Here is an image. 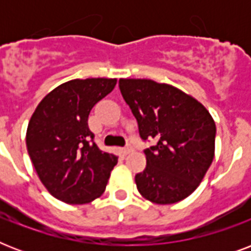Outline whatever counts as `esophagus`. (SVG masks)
<instances>
[{
  "instance_id": "obj_1",
  "label": "esophagus",
  "mask_w": 251,
  "mask_h": 251,
  "mask_svg": "<svg viewBox=\"0 0 251 251\" xmlns=\"http://www.w3.org/2000/svg\"><path fill=\"white\" fill-rule=\"evenodd\" d=\"M131 152V147H125V149H122V153H124V155H129V153Z\"/></svg>"
}]
</instances>
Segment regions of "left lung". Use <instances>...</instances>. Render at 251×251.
<instances>
[{
    "label": "left lung",
    "mask_w": 251,
    "mask_h": 251,
    "mask_svg": "<svg viewBox=\"0 0 251 251\" xmlns=\"http://www.w3.org/2000/svg\"><path fill=\"white\" fill-rule=\"evenodd\" d=\"M120 90L137 118L145 150V171L135 176L138 191L157 204L179 202L202 182L215 155L214 118L193 96L151 79H120Z\"/></svg>",
    "instance_id": "1"
}]
</instances>
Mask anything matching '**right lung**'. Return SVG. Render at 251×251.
<instances>
[{
  "mask_svg": "<svg viewBox=\"0 0 251 251\" xmlns=\"http://www.w3.org/2000/svg\"><path fill=\"white\" fill-rule=\"evenodd\" d=\"M117 79L87 78L60 84L45 96L28 122L25 145L47 190L62 202L83 204L105 190L117 156L94 142L88 114L113 91Z\"/></svg>",
  "mask_w": 251,
  "mask_h": 251,
  "instance_id": "1",
  "label": "right lung"
}]
</instances>
